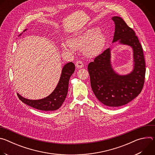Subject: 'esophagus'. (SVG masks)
Wrapping results in <instances>:
<instances>
[{"label": "esophagus", "instance_id": "obj_1", "mask_svg": "<svg viewBox=\"0 0 155 155\" xmlns=\"http://www.w3.org/2000/svg\"><path fill=\"white\" fill-rule=\"evenodd\" d=\"M75 66L76 68H78V69H81V68H83V63L81 61H80V60H78L76 62V64H75Z\"/></svg>", "mask_w": 155, "mask_h": 155}]
</instances>
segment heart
Wrapping results in <instances>:
<instances>
[{
  "mask_svg": "<svg viewBox=\"0 0 155 155\" xmlns=\"http://www.w3.org/2000/svg\"><path fill=\"white\" fill-rule=\"evenodd\" d=\"M104 42L103 34L98 29L93 28L71 38L67 42L62 43L61 46L64 51L83 49L84 55L92 58L99 54Z\"/></svg>",
  "mask_w": 155,
  "mask_h": 155,
  "instance_id": "b5f03b06",
  "label": "heart"
}]
</instances>
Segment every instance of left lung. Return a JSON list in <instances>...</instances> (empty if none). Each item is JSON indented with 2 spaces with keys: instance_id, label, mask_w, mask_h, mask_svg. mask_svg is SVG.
<instances>
[{
  "instance_id": "obj_1",
  "label": "left lung",
  "mask_w": 155,
  "mask_h": 155,
  "mask_svg": "<svg viewBox=\"0 0 155 155\" xmlns=\"http://www.w3.org/2000/svg\"><path fill=\"white\" fill-rule=\"evenodd\" d=\"M115 25L113 42L119 41L133 50L134 69L130 74L120 75L112 69L110 48L104 51L87 65L91 86L94 94L103 104L120 107L135 99L143 87L145 62L141 44L132 28L119 16H114Z\"/></svg>"
}]
</instances>
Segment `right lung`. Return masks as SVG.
<instances>
[{
	"label": "right lung",
	"mask_w": 155,
	"mask_h": 155,
	"mask_svg": "<svg viewBox=\"0 0 155 155\" xmlns=\"http://www.w3.org/2000/svg\"><path fill=\"white\" fill-rule=\"evenodd\" d=\"M75 68V65L72 62L64 66L57 86L47 97L38 100H30L17 94L19 99L28 105L43 111H54L59 108L67 96L69 79L74 74Z\"/></svg>",
	"instance_id": "obj_1"
}]
</instances>
